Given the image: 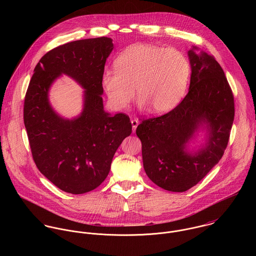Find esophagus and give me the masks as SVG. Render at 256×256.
I'll use <instances>...</instances> for the list:
<instances>
[{
	"label": "esophagus",
	"mask_w": 256,
	"mask_h": 256,
	"mask_svg": "<svg viewBox=\"0 0 256 256\" xmlns=\"http://www.w3.org/2000/svg\"><path fill=\"white\" fill-rule=\"evenodd\" d=\"M131 124H132V128H133V132L135 133L136 128H137V126H138V124H139V121H138L137 119H132V120H131Z\"/></svg>",
	"instance_id": "34e87169"
}]
</instances>
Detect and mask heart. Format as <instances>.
I'll return each instance as SVG.
<instances>
[{
  "mask_svg": "<svg viewBox=\"0 0 256 256\" xmlns=\"http://www.w3.org/2000/svg\"><path fill=\"white\" fill-rule=\"evenodd\" d=\"M115 70L106 69L102 84L111 106L125 110L135 96L152 114L174 110L186 92L191 68L178 50L148 43L133 44L115 59Z\"/></svg>",
  "mask_w": 256,
  "mask_h": 256,
  "instance_id": "obj_1",
  "label": "heart"
}]
</instances>
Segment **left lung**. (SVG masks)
<instances>
[{"label":"left lung","instance_id":"1","mask_svg":"<svg viewBox=\"0 0 256 256\" xmlns=\"http://www.w3.org/2000/svg\"><path fill=\"white\" fill-rule=\"evenodd\" d=\"M187 56L191 76L186 96L136 129L148 178L172 192L190 189L219 162L234 117V96L219 63L197 46Z\"/></svg>","mask_w":256,"mask_h":256}]
</instances>
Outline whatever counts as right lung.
Instances as JSON below:
<instances>
[{"mask_svg":"<svg viewBox=\"0 0 256 256\" xmlns=\"http://www.w3.org/2000/svg\"><path fill=\"white\" fill-rule=\"evenodd\" d=\"M113 48L111 38L98 37L52 49L38 62L26 94L24 120L37 168L68 193H86L104 182L115 152L132 133L126 114L104 108L102 76ZM63 74L85 90L83 110L73 118L60 116L48 100Z\"/></svg>","mask_w":256,"mask_h":256,"instance_id":"obj_1","label":"right lung"}]
</instances>
